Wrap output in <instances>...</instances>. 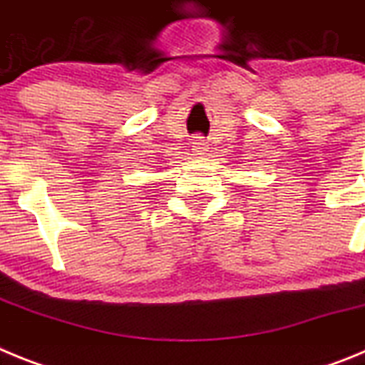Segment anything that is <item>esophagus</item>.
<instances>
[{"mask_svg":"<svg viewBox=\"0 0 365 365\" xmlns=\"http://www.w3.org/2000/svg\"><path fill=\"white\" fill-rule=\"evenodd\" d=\"M192 150L195 155H202L208 150V143L202 137H193L192 138Z\"/></svg>","mask_w":365,"mask_h":365,"instance_id":"esophagus-1","label":"esophagus"}]
</instances>
